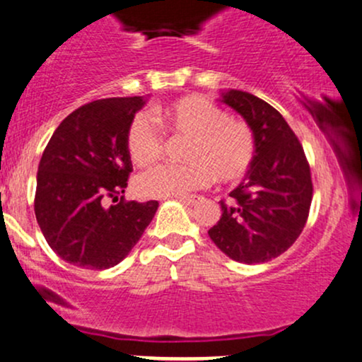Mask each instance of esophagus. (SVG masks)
Returning a JSON list of instances; mask_svg holds the SVG:
<instances>
[{
	"instance_id": "1",
	"label": "esophagus",
	"mask_w": 362,
	"mask_h": 362,
	"mask_svg": "<svg viewBox=\"0 0 362 362\" xmlns=\"http://www.w3.org/2000/svg\"><path fill=\"white\" fill-rule=\"evenodd\" d=\"M175 199L182 201V203H185V204H194L197 201V197L196 196H177Z\"/></svg>"
}]
</instances>
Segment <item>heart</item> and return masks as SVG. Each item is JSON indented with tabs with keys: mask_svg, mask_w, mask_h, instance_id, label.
<instances>
[{
	"mask_svg": "<svg viewBox=\"0 0 362 362\" xmlns=\"http://www.w3.org/2000/svg\"><path fill=\"white\" fill-rule=\"evenodd\" d=\"M158 127L147 111L132 117L127 147L132 161L147 166L158 161L165 147V132L189 136L180 165H158L136 177L135 191L144 197H170L206 187L213 175L220 182H235L253 165L257 142L246 121L201 95L182 97L156 109Z\"/></svg>",
	"mask_w": 362,
	"mask_h": 362,
	"instance_id": "obj_1",
	"label": "heart"
}]
</instances>
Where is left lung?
Masks as SVG:
<instances>
[{
  "mask_svg": "<svg viewBox=\"0 0 362 362\" xmlns=\"http://www.w3.org/2000/svg\"><path fill=\"white\" fill-rule=\"evenodd\" d=\"M222 102L250 124L257 152L230 203L220 201L222 216L208 234L232 260L262 264L302 234L312 203L310 166L298 136L271 104L239 90L223 93Z\"/></svg>",
  "mask_w": 362,
  "mask_h": 362,
  "instance_id": "8db88e82",
  "label": "left lung"
}]
</instances>
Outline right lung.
Segmentation results:
<instances>
[{
    "label": "right lung",
    "instance_id": "right-lung-1",
    "mask_svg": "<svg viewBox=\"0 0 362 362\" xmlns=\"http://www.w3.org/2000/svg\"><path fill=\"white\" fill-rule=\"evenodd\" d=\"M142 97L88 102L59 124L37 166L34 213L50 248L83 269L114 267L142 238L158 201H127V147ZM112 200L111 207L105 203Z\"/></svg>",
    "mask_w": 362,
    "mask_h": 362
}]
</instances>
